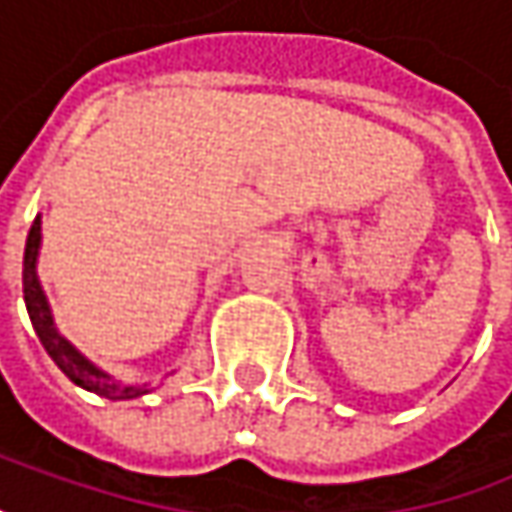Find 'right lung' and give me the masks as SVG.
Masks as SVG:
<instances>
[{"label":"right lung","mask_w":512,"mask_h":512,"mask_svg":"<svg viewBox=\"0 0 512 512\" xmlns=\"http://www.w3.org/2000/svg\"><path fill=\"white\" fill-rule=\"evenodd\" d=\"M39 247H42V216L34 218L31 224V233H28V242H25V259H22V294H25V308H28V317L31 325L37 331L39 343L48 351V357L60 366L65 377L71 383H77L80 389L94 392L100 397H109V400H132V397L149 395L152 386L149 383H123L117 380L115 374L103 371L100 366H94L86 354H80V348L65 340L54 322V311L48 305V296L42 291V282H39Z\"/></svg>","instance_id":"add662e5"}]
</instances>
